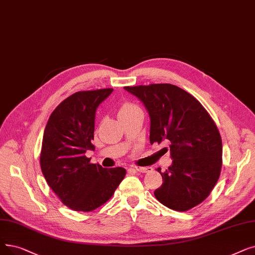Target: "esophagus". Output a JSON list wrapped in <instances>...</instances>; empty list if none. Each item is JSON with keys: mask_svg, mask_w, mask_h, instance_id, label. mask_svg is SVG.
<instances>
[{"mask_svg": "<svg viewBox=\"0 0 255 255\" xmlns=\"http://www.w3.org/2000/svg\"><path fill=\"white\" fill-rule=\"evenodd\" d=\"M134 170L138 173H148V172H151L152 171V168L150 167H146V168H140V167H136L134 168Z\"/></svg>", "mask_w": 255, "mask_h": 255, "instance_id": "1", "label": "esophagus"}]
</instances>
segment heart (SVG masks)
<instances>
[{"label": "heart", "mask_w": 255, "mask_h": 255, "mask_svg": "<svg viewBox=\"0 0 255 255\" xmlns=\"http://www.w3.org/2000/svg\"><path fill=\"white\" fill-rule=\"evenodd\" d=\"M134 108H136V107H134L133 105H131V104H124L123 106L121 107L120 112H119V115L120 114H123V113H126V112H129V110H132V109H134Z\"/></svg>", "instance_id": "1"}]
</instances>
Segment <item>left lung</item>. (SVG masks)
<instances>
[{
    "label": "left lung",
    "mask_w": 255,
    "mask_h": 255,
    "mask_svg": "<svg viewBox=\"0 0 255 255\" xmlns=\"http://www.w3.org/2000/svg\"><path fill=\"white\" fill-rule=\"evenodd\" d=\"M150 116V142L170 143L173 163L155 190L157 200L177 212L203 202L216 185L222 168V139L214 120L195 97L169 84L125 86ZM168 150V149H167Z\"/></svg>",
    "instance_id": "left-lung-1"
}]
</instances>
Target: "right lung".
I'll list each match as a JSON object with an SVG mask.
<instances>
[{"mask_svg":"<svg viewBox=\"0 0 255 255\" xmlns=\"http://www.w3.org/2000/svg\"><path fill=\"white\" fill-rule=\"evenodd\" d=\"M113 88L75 93L49 118L42 137L40 168L61 202L76 212H92L107 202L124 179V168L105 169L85 156L95 150L96 110Z\"/></svg>","mask_w":255,"mask_h":255,"instance_id":"obj_1","label":"right lung"}]
</instances>
